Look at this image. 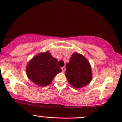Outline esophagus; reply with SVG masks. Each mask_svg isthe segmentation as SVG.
<instances>
[{"label": "esophagus", "mask_w": 122, "mask_h": 122, "mask_svg": "<svg viewBox=\"0 0 122 122\" xmlns=\"http://www.w3.org/2000/svg\"><path fill=\"white\" fill-rule=\"evenodd\" d=\"M61 69H62V71H66V67L65 66H63V67H61Z\"/></svg>", "instance_id": "34e87169"}]
</instances>
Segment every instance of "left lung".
Returning a JSON list of instances; mask_svg holds the SVG:
<instances>
[{"mask_svg": "<svg viewBox=\"0 0 122 122\" xmlns=\"http://www.w3.org/2000/svg\"><path fill=\"white\" fill-rule=\"evenodd\" d=\"M66 76L68 82L75 88L86 86L92 79L91 66L82 55L74 53L66 66Z\"/></svg>", "mask_w": 122, "mask_h": 122, "instance_id": "obj_1", "label": "left lung"}]
</instances>
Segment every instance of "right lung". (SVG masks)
<instances>
[{"instance_id":"obj_1","label":"right lung","mask_w":122,"mask_h":122,"mask_svg":"<svg viewBox=\"0 0 122 122\" xmlns=\"http://www.w3.org/2000/svg\"><path fill=\"white\" fill-rule=\"evenodd\" d=\"M26 74L29 79L40 86L51 84L53 78L61 69L58 61L46 51L34 56L26 66Z\"/></svg>"}]
</instances>
